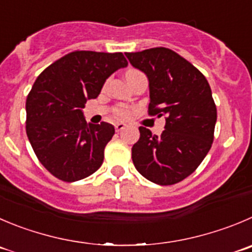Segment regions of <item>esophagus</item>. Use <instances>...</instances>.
Returning <instances> with one entry per match:
<instances>
[{
	"instance_id": "esophagus-1",
	"label": "esophagus",
	"mask_w": 252,
	"mask_h": 252,
	"mask_svg": "<svg viewBox=\"0 0 252 252\" xmlns=\"http://www.w3.org/2000/svg\"><path fill=\"white\" fill-rule=\"evenodd\" d=\"M125 127H126V124H124V122H117V124H115V130H116L117 132L122 131Z\"/></svg>"
}]
</instances>
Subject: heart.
I'll list each match as a JSON object with an SVG mask.
<instances>
[{
	"instance_id": "obj_1",
	"label": "heart",
	"mask_w": 252,
	"mask_h": 252,
	"mask_svg": "<svg viewBox=\"0 0 252 252\" xmlns=\"http://www.w3.org/2000/svg\"><path fill=\"white\" fill-rule=\"evenodd\" d=\"M114 115L117 119H127L131 115V110L128 109V107L119 106L114 110Z\"/></svg>"
}]
</instances>
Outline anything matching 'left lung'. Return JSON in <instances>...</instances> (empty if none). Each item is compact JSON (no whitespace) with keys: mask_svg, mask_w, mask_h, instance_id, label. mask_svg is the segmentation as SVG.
Segmentation results:
<instances>
[{"mask_svg":"<svg viewBox=\"0 0 252 252\" xmlns=\"http://www.w3.org/2000/svg\"><path fill=\"white\" fill-rule=\"evenodd\" d=\"M150 81V116H164L160 136L138 127L132 147L136 169L148 181L172 186L190 176L214 140L217 106L205 76L178 53L164 47L126 53Z\"/></svg>","mask_w":252,"mask_h":252,"instance_id":"8db88e82","label":"left lung"}]
</instances>
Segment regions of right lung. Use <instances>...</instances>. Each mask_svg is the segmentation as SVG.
Wrapping results in <instances>:
<instances>
[{
    "label": "right lung",
    "instance_id": "1",
    "mask_svg": "<svg viewBox=\"0 0 252 252\" xmlns=\"http://www.w3.org/2000/svg\"><path fill=\"white\" fill-rule=\"evenodd\" d=\"M127 64L122 53L75 50L34 81L26 101V132L39 162L56 178L80 181L100 168L115 128L107 122L88 125L81 110Z\"/></svg>",
    "mask_w": 252,
    "mask_h": 252
}]
</instances>
